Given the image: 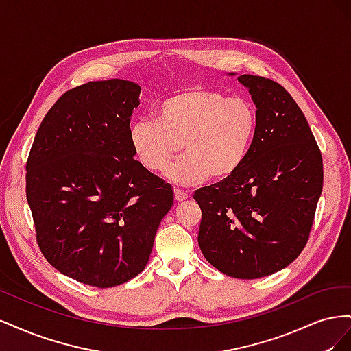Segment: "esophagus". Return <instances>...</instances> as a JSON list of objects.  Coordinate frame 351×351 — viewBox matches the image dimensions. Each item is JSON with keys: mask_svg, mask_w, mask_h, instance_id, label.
Instances as JSON below:
<instances>
[{"mask_svg": "<svg viewBox=\"0 0 351 351\" xmlns=\"http://www.w3.org/2000/svg\"><path fill=\"white\" fill-rule=\"evenodd\" d=\"M174 197L177 202H183L189 197V193L184 192V190H180V189H174Z\"/></svg>", "mask_w": 351, "mask_h": 351, "instance_id": "34e87169", "label": "esophagus"}]
</instances>
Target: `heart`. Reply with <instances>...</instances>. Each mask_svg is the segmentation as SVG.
Here are the masks:
<instances>
[{
  "label": "heart",
  "instance_id": "heart-1",
  "mask_svg": "<svg viewBox=\"0 0 351 351\" xmlns=\"http://www.w3.org/2000/svg\"><path fill=\"white\" fill-rule=\"evenodd\" d=\"M155 120L130 125L129 145L143 169L162 173L177 155L184 156L167 171L180 186H197L210 177L222 182L246 161L258 130V112L244 98L219 90L189 86L158 102Z\"/></svg>",
  "mask_w": 351,
  "mask_h": 351
}]
</instances>
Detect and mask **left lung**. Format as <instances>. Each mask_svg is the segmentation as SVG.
<instances>
[{"instance_id": "1", "label": "left lung", "mask_w": 351, "mask_h": 351, "mask_svg": "<svg viewBox=\"0 0 351 351\" xmlns=\"http://www.w3.org/2000/svg\"><path fill=\"white\" fill-rule=\"evenodd\" d=\"M256 105L246 161L227 180L196 190L199 247L222 274L267 277L304 249L324 186L322 155L299 105L280 83L241 74Z\"/></svg>"}]
</instances>
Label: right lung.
Instances as JSON below:
<instances>
[{"label": "right lung", "instance_id": "1", "mask_svg": "<svg viewBox=\"0 0 351 351\" xmlns=\"http://www.w3.org/2000/svg\"><path fill=\"white\" fill-rule=\"evenodd\" d=\"M141 86L89 82L61 95L42 120L26 162L36 241L61 274L98 289L141 274L173 189L133 158L130 117Z\"/></svg>", "mask_w": 351, "mask_h": 351}]
</instances>
